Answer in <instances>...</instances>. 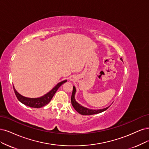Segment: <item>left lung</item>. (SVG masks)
I'll use <instances>...</instances> for the list:
<instances>
[{"instance_id":"1","label":"left lung","mask_w":149,"mask_h":149,"mask_svg":"<svg viewBox=\"0 0 149 149\" xmlns=\"http://www.w3.org/2000/svg\"><path fill=\"white\" fill-rule=\"evenodd\" d=\"M120 59L123 61L122 58H120ZM75 93H76V89H75V87L74 86H73V91H72V96H71V103H72V106L74 107L75 111L81 115H90L100 113H101L104 111H106V110L110 107V106H109L106 108H104L102 109H98V110H93V109L86 108L84 106H82L81 105H80V104H79L75 101Z\"/></svg>"}]
</instances>
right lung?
I'll list each match as a JSON object with an SVG mask.
<instances>
[{"mask_svg": "<svg viewBox=\"0 0 149 149\" xmlns=\"http://www.w3.org/2000/svg\"><path fill=\"white\" fill-rule=\"evenodd\" d=\"M66 81H67V80H64L63 81L59 82V83H58L56 86H55L50 91H49L48 93H47L46 95L37 98H29L22 96L15 90L14 86H13L16 96L19 100V101H20L21 103H23L27 106L34 108H40L44 106L47 105V104L49 102V101L52 100V97H53L54 95L55 94V93L56 92L58 89Z\"/></svg>", "mask_w": 149, "mask_h": 149, "instance_id": "1", "label": "right lung"}]
</instances>
